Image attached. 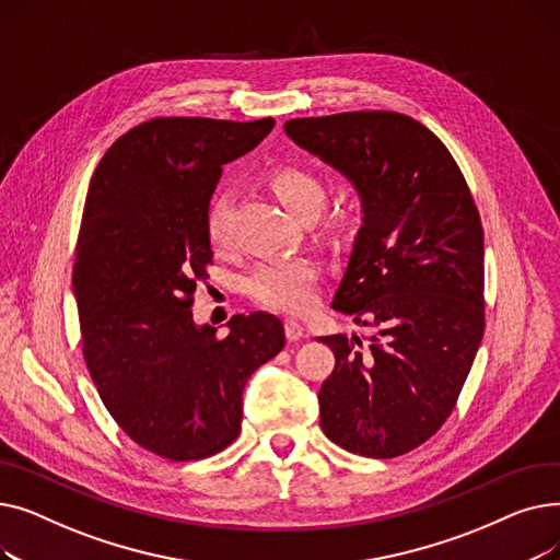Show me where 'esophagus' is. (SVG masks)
<instances>
[{"label": "esophagus", "instance_id": "esophagus-1", "mask_svg": "<svg viewBox=\"0 0 560 560\" xmlns=\"http://www.w3.org/2000/svg\"><path fill=\"white\" fill-rule=\"evenodd\" d=\"M283 327H285V338H288L290 342H298V340L306 338V329H304L302 322H298V319H292V317L285 319Z\"/></svg>", "mask_w": 560, "mask_h": 560}]
</instances>
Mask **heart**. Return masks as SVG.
Returning <instances> with one entry per match:
<instances>
[{
    "label": "heart",
    "mask_w": 560,
    "mask_h": 560,
    "mask_svg": "<svg viewBox=\"0 0 560 560\" xmlns=\"http://www.w3.org/2000/svg\"><path fill=\"white\" fill-rule=\"evenodd\" d=\"M270 188L285 209L300 218L311 220L325 203V186L315 174L302 167H277L270 174ZM206 233L213 247L229 243V199L215 195L206 211ZM315 265L308 258H272L258 262L249 270L245 288L249 295L268 308L300 313L315 302Z\"/></svg>",
    "instance_id": "heart-1"
}]
</instances>
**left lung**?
<instances>
[{"instance_id":"left-lung-1","label":"left lung","mask_w":560,"mask_h":560,"mask_svg":"<svg viewBox=\"0 0 560 560\" xmlns=\"http://www.w3.org/2000/svg\"><path fill=\"white\" fill-rule=\"evenodd\" d=\"M288 138L351 182L361 229L334 308L372 327L325 336L336 368L319 424L351 454L393 458L450 418L483 338V229L454 156L401 113L298 117Z\"/></svg>"}]
</instances>
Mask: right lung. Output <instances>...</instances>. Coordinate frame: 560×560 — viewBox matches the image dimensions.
Masks as SVG:
<instances>
[{
  "label": "right lung",
  "instance_id": "1",
  "mask_svg": "<svg viewBox=\"0 0 560 560\" xmlns=\"http://www.w3.org/2000/svg\"><path fill=\"white\" fill-rule=\"evenodd\" d=\"M272 127V117H156L108 147L88 188L72 275L83 359L113 420L170 460L231 445L247 378L285 345L270 313L233 315L224 338L192 319L222 165Z\"/></svg>",
  "mask_w": 560,
  "mask_h": 560
}]
</instances>
